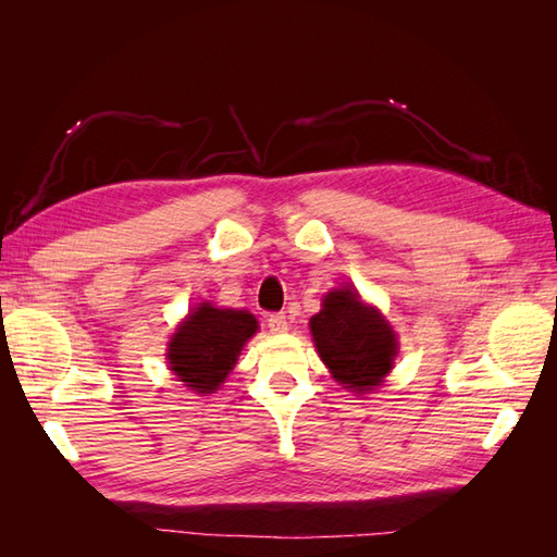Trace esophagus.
Wrapping results in <instances>:
<instances>
[{
  "instance_id": "34e87169",
  "label": "esophagus",
  "mask_w": 557,
  "mask_h": 557,
  "mask_svg": "<svg viewBox=\"0 0 557 557\" xmlns=\"http://www.w3.org/2000/svg\"><path fill=\"white\" fill-rule=\"evenodd\" d=\"M267 325L274 334H281V332L288 330V318H285V313H272L267 318Z\"/></svg>"
}]
</instances>
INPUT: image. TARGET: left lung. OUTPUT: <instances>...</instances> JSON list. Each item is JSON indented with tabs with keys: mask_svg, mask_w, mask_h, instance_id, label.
<instances>
[{
	"mask_svg": "<svg viewBox=\"0 0 557 557\" xmlns=\"http://www.w3.org/2000/svg\"><path fill=\"white\" fill-rule=\"evenodd\" d=\"M320 360L336 383L352 393L374 391L391 374L397 356V334L376 307L344 285L323 297V309L309 320Z\"/></svg>",
	"mask_w": 557,
	"mask_h": 557,
	"instance_id": "1",
	"label": "left lung"
}]
</instances>
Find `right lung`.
I'll return each instance as SVG.
<instances>
[{"label":"right lung","mask_w":557,"mask_h":557,"mask_svg":"<svg viewBox=\"0 0 557 557\" xmlns=\"http://www.w3.org/2000/svg\"><path fill=\"white\" fill-rule=\"evenodd\" d=\"M256 332L258 320L252 313L215 309L209 301H201L176 327L166 346V362L174 376L193 393H215Z\"/></svg>","instance_id":"obj_1"}]
</instances>
